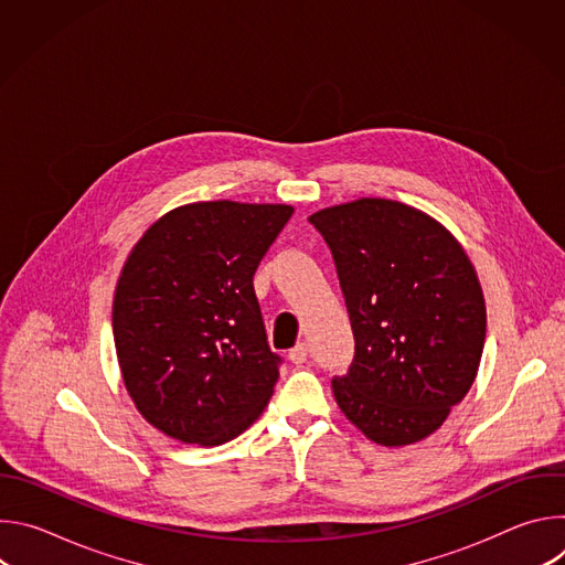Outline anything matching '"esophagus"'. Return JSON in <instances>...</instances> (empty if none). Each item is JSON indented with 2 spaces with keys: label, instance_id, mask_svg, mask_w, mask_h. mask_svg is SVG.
<instances>
[{
  "label": "esophagus",
  "instance_id": "1",
  "mask_svg": "<svg viewBox=\"0 0 565 565\" xmlns=\"http://www.w3.org/2000/svg\"><path fill=\"white\" fill-rule=\"evenodd\" d=\"M288 358H290L292 364H303L306 358H308V344H306V342H299L295 349H290Z\"/></svg>",
  "mask_w": 565,
  "mask_h": 565
}]
</instances>
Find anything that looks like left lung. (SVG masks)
Instances as JSON below:
<instances>
[{"label":"left lung","mask_w":565,"mask_h":565,"mask_svg":"<svg viewBox=\"0 0 565 565\" xmlns=\"http://www.w3.org/2000/svg\"><path fill=\"white\" fill-rule=\"evenodd\" d=\"M331 248L355 351L333 393L373 443L434 434L473 384L486 299L458 241L405 203L360 199L308 216Z\"/></svg>","instance_id":"8db88e82"}]
</instances>
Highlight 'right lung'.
<instances>
[{"label": "right lung", "instance_id": "1", "mask_svg": "<svg viewBox=\"0 0 565 565\" xmlns=\"http://www.w3.org/2000/svg\"><path fill=\"white\" fill-rule=\"evenodd\" d=\"M292 212L192 203L131 250L114 299L116 353L136 409L170 438L223 445L266 409L284 360L253 279Z\"/></svg>", "mask_w": 565, "mask_h": 565}]
</instances>
